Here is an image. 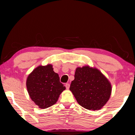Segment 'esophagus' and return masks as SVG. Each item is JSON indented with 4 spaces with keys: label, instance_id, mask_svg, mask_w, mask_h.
Instances as JSON below:
<instances>
[{
    "label": "esophagus",
    "instance_id": "1",
    "mask_svg": "<svg viewBox=\"0 0 135 135\" xmlns=\"http://www.w3.org/2000/svg\"><path fill=\"white\" fill-rule=\"evenodd\" d=\"M65 86H66V89H69V86H70V85H69V84H66V85H65Z\"/></svg>",
    "mask_w": 135,
    "mask_h": 135
}]
</instances>
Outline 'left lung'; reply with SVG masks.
Wrapping results in <instances>:
<instances>
[{
    "instance_id": "obj_1",
    "label": "left lung",
    "mask_w": 135,
    "mask_h": 135,
    "mask_svg": "<svg viewBox=\"0 0 135 135\" xmlns=\"http://www.w3.org/2000/svg\"><path fill=\"white\" fill-rule=\"evenodd\" d=\"M69 90L81 106L96 110L102 108L109 99L112 86L98 69L86 65L76 68Z\"/></svg>"
}]
</instances>
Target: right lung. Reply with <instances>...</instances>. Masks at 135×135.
I'll list each match as a JSON object with an SVG mask.
<instances>
[{
  "label": "right lung",
  "mask_w": 135,
  "mask_h": 135,
  "mask_svg": "<svg viewBox=\"0 0 135 135\" xmlns=\"http://www.w3.org/2000/svg\"><path fill=\"white\" fill-rule=\"evenodd\" d=\"M26 88L31 99L40 109L55 104L66 89L51 64L35 68L27 77Z\"/></svg>",
  "instance_id": "1"
}]
</instances>
